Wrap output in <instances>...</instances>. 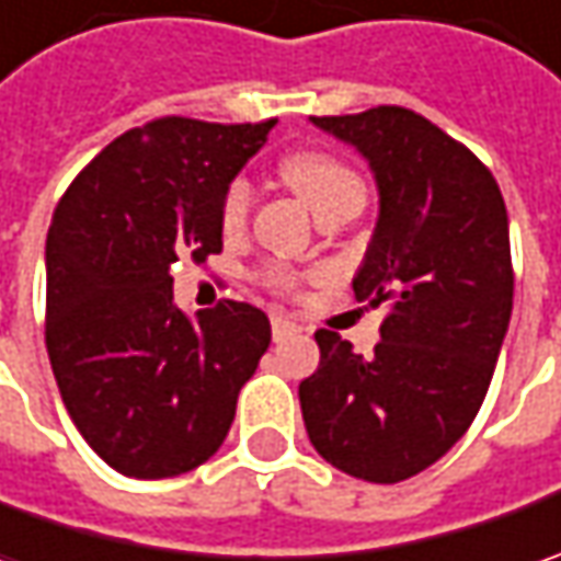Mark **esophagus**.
<instances>
[{
	"label": "esophagus",
	"instance_id": "1",
	"mask_svg": "<svg viewBox=\"0 0 561 561\" xmlns=\"http://www.w3.org/2000/svg\"><path fill=\"white\" fill-rule=\"evenodd\" d=\"M271 334L280 343V340H287V336L299 334V324L290 321V318H284V314H274V318H271Z\"/></svg>",
	"mask_w": 561,
	"mask_h": 561
}]
</instances>
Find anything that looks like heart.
<instances>
[{
  "label": "heart",
  "instance_id": "heart-1",
  "mask_svg": "<svg viewBox=\"0 0 561 561\" xmlns=\"http://www.w3.org/2000/svg\"><path fill=\"white\" fill-rule=\"evenodd\" d=\"M284 181L302 196V203L312 208L314 215L346 203V199H365V184L356 171L346 162H340L328 152H296L280 162ZM249 205H252V186L247 178H233L221 199V225L225 230H237L247 221ZM271 284L290 287V277L284 271H271Z\"/></svg>",
  "mask_w": 561,
  "mask_h": 561
}]
</instances>
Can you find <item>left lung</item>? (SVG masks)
<instances>
[{
    "instance_id": "obj_1",
    "label": "left lung",
    "mask_w": 561,
    "mask_h": 561,
    "mask_svg": "<svg viewBox=\"0 0 561 561\" xmlns=\"http://www.w3.org/2000/svg\"><path fill=\"white\" fill-rule=\"evenodd\" d=\"M375 171L380 215L353 290L390 302L375 356L321 328V362L299 383L324 462L399 484L453 449L478 415L512 318L503 193L468 146L402 105L312 118Z\"/></svg>"
}]
</instances>
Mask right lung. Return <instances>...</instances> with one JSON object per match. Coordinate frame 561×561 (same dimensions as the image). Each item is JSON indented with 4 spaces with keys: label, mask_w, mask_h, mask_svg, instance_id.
I'll list each match as a JSON object with an SVG mask.
<instances>
[{
    "label": "right lung",
    "mask_w": 561,
    "mask_h": 561,
    "mask_svg": "<svg viewBox=\"0 0 561 561\" xmlns=\"http://www.w3.org/2000/svg\"><path fill=\"white\" fill-rule=\"evenodd\" d=\"M274 118L168 115L112 140L58 199L46 237V350L68 415L105 462L159 481L225 443L268 314L225 299L186 318L178 255L221 252V199Z\"/></svg>",
    "instance_id": "add662e5"
}]
</instances>
